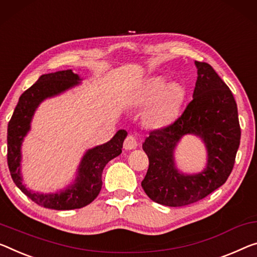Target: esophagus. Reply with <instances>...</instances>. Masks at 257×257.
Instances as JSON below:
<instances>
[{"mask_svg":"<svg viewBox=\"0 0 257 257\" xmlns=\"http://www.w3.org/2000/svg\"><path fill=\"white\" fill-rule=\"evenodd\" d=\"M138 147V140L134 136H128L124 141V148L126 151H132Z\"/></svg>","mask_w":257,"mask_h":257,"instance_id":"34e87169","label":"esophagus"}]
</instances>
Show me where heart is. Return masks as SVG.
<instances>
[{"mask_svg":"<svg viewBox=\"0 0 257 257\" xmlns=\"http://www.w3.org/2000/svg\"><path fill=\"white\" fill-rule=\"evenodd\" d=\"M185 95L186 92L183 86L175 82L168 84L164 77L156 76L145 81L134 95L133 102L138 106L151 103L145 112V119L153 127H162L178 117Z\"/></svg>","mask_w":257,"mask_h":257,"instance_id":"b5f03b06","label":"heart"}]
</instances>
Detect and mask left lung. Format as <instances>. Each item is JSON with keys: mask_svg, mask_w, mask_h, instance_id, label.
I'll return each instance as SVG.
<instances>
[{"mask_svg": "<svg viewBox=\"0 0 257 257\" xmlns=\"http://www.w3.org/2000/svg\"><path fill=\"white\" fill-rule=\"evenodd\" d=\"M197 79L193 100L183 115L167 127L146 138L142 149L149 159L141 186L153 201L169 207H183L202 200L227 180L240 145L238 108L233 94L216 71L195 62ZM186 134L201 137L208 153L207 167L195 175L175 168L173 153Z\"/></svg>", "mask_w": 257, "mask_h": 257, "instance_id": "1", "label": "left lung"}]
</instances>
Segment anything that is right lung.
<instances>
[{
	"label": "right lung",
	"instance_id": "add662e5",
	"mask_svg": "<svg viewBox=\"0 0 257 257\" xmlns=\"http://www.w3.org/2000/svg\"><path fill=\"white\" fill-rule=\"evenodd\" d=\"M80 80L72 70L42 74L39 80L19 97L13 117L8 124V165L11 178L24 194L43 208L72 210L93 202L102 188V172L104 167L109 161L120 155L124 139L127 136L125 130H119L106 144L88 149L79 164L74 184L61 192L43 194L30 191L24 186L21 173V149L24 138L31 128L35 110L43 100L74 87Z\"/></svg>",
	"mask_w": 257,
	"mask_h": 257
}]
</instances>
